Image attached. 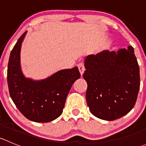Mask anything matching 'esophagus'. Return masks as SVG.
Instances as JSON below:
<instances>
[{"mask_svg": "<svg viewBox=\"0 0 146 146\" xmlns=\"http://www.w3.org/2000/svg\"><path fill=\"white\" fill-rule=\"evenodd\" d=\"M78 67L79 71H80V74H83L84 71H85V66H84L83 63H80V64L78 65Z\"/></svg>", "mask_w": 146, "mask_h": 146, "instance_id": "obj_1", "label": "esophagus"}]
</instances>
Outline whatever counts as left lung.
Masks as SVG:
<instances>
[{"label": "left lung", "mask_w": 146, "mask_h": 146, "mask_svg": "<svg viewBox=\"0 0 146 146\" xmlns=\"http://www.w3.org/2000/svg\"><path fill=\"white\" fill-rule=\"evenodd\" d=\"M85 67L86 100L94 116L114 121L133 109L140 89V71L131 46L88 56Z\"/></svg>", "instance_id": "left-lung-1"}]
</instances>
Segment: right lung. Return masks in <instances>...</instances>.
Listing matches in <instances>:
<instances>
[{
    "instance_id": "obj_1",
    "label": "right lung",
    "mask_w": 146,
    "mask_h": 146,
    "mask_svg": "<svg viewBox=\"0 0 146 146\" xmlns=\"http://www.w3.org/2000/svg\"><path fill=\"white\" fill-rule=\"evenodd\" d=\"M26 33L19 38L10 53L7 73L9 93L26 118L46 123L62 114L68 94L80 73L78 67H74L59 70L41 80L25 77L20 67V50Z\"/></svg>"
}]
</instances>
